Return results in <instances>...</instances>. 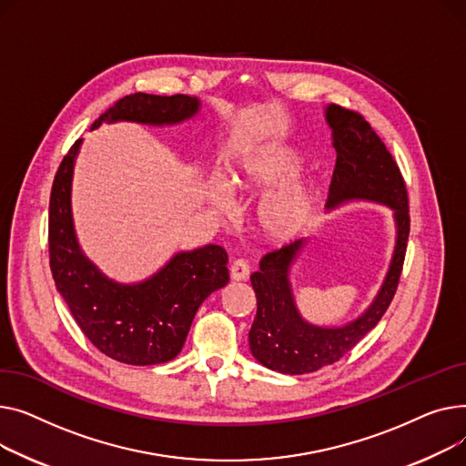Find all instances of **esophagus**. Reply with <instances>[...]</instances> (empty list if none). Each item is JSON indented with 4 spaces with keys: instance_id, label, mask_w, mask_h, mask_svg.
<instances>
[{
    "instance_id": "obj_1",
    "label": "esophagus",
    "mask_w": 466,
    "mask_h": 466,
    "mask_svg": "<svg viewBox=\"0 0 466 466\" xmlns=\"http://www.w3.org/2000/svg\"><path fill=\"white\" fill-rule=\"evenodd\" d=\"M229 275H231V279L237 280V282L248 279V275H250V265H248V261H244V259L233 261V263H231V268H229Z\"/></svg>"
}]
</instances>
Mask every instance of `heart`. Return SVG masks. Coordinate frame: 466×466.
Segmentation results:
<instances>
[{
	"instance_id": "heart-1",
	"label": "heart",
	"mask_w": 466,
	"mask_h": 466,
	"mask_svg": "<svg viewBox=\"0 0 466 466\" xmlns=\"http://www.w3.org/2000/svg\"><path fill=\"white\" fill-rule=\"evenodd\" d=\"M300 169L297 152L286 147L258 152L233 173L231 187L240 194H261V191L289 180ZM212 205L226 212L229 201L222 186L210 191ZM318 205V189L309 180H297L275 194L267 196L256 208V229L275 244H288L303 233L314 216Z\"/></svg>"
}]
</instances>
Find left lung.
<instances>
[{"label":"left lung","instance_id":"8db88e82","mask_svg":"<svg viewBox=\"0 0 466 466\" xmlns=\"http://www.w3.org/2000/svg\"><path fill=\"white\" fill-rule=\"evenodd\" d=\"M327 124L333 129L337 163L327 205L367 199L395 210V252L372 305L342 327H319L300 318L289 284V267L307 240H293L272 250L259 261L252 275L258 314L248 335L254 358L267 369L282 374L314 372L333 365L358 344L386 314L397 291L410 235L408 191L397 161L381 143L370 124L355 111L340 105L325 108Z\"/></svg>","mask_w":466,"mask_h":466}]
</instances>
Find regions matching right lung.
<instances>
[{
  "label": "right lung",
  "instance_id": "1",
  "mask_svg": "<svg viewBox=\"0 0 466 466\" xmlns=\"http://www.w3.org/2000/svg\"><path fill=\"white\" fill-rule=\"evenodd\" d=\"M199 111L189 96L131 94L94 124L139 122L167 126ZM80 139L69 148L54 177L48 207V256L52 279L86 339L106 358L126 365H157L175 360L203 300L229 282L228 252L218 244L180 252L154 277L139 284L108 280L76 242L71 216V180Z\"/></svg>",
  "mask_w": 466,
  "mask_h": 466
}]
</instances>
